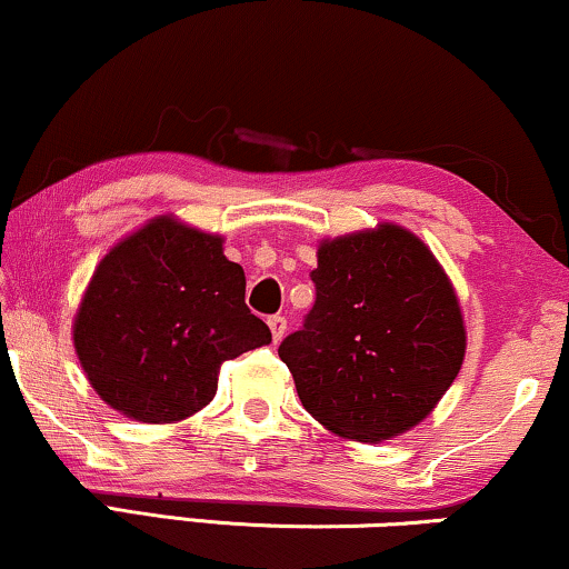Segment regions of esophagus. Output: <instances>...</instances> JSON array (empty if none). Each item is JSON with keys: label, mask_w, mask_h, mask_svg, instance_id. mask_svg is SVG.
Segmentation results:
<instances>
[{"label": "esophagus", "mask_w": 569, "mask_h": 569, "mask_svg": "<svg viewBox=\"0 0 569 569\" xmlns=\"http://www.w3.org/2000/svg\"><path fill=\"white\" fill-rule=\"evenodd\" d=\"M269 329H271V339L282 341L284 333H287V318H282V316H271V318H269Z\"/></svg>", "instance_id": "esophagus-1"}]
</instances>
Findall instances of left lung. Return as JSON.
<instances>
[{
    "label": "left lung",
    "instance_id": "obj_1",
    "mask_svg": "<svg viewBox=\"0 0 569 569\" xmlns=\"http://www.w3.org/2000/svg\"><path fill=\"white\" fill-rule=\"evenodd\" d=\"M316 306L279 345L308 415L345 440L417 427L466 355L456 287L415 232L393 222L323 238Z\"/></svg>",
    "mask_w": 569,
    "mask_h": 569
}]
</instances>
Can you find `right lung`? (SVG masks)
<instances>
[{"label": "right lung", "instance_id": "right-lung-1", "mask_svg": "<svg viewBox=\"0 0 569 569\" xmlns=\"http://www.w3.org/2000/svg\"><path fill=\"white\" fill-rule=\"evenodd\" d=\"M224 238L160 214L119 240L92 271L72 341L108 407L147 425L197 415L222 362L271 341L246 306L243 267Z\"/></svg>", "mask_w": 569, "mask_h": 569}]
</instances>
